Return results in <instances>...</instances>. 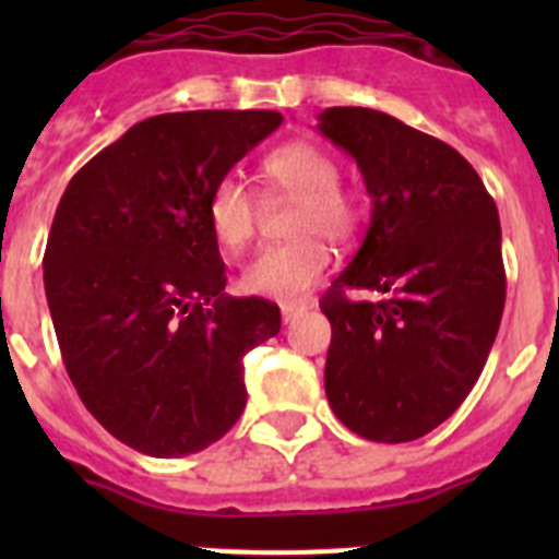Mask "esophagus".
<instances>
[{
  "instance_id": "34e87169",
  "label": "esophagus",
  "mask_w": 559,
  "mask_h": 559,
  "mask_svg": "<svg viewBox=\"0 0 559 559\" xmlns=\"http://www.w3.org/2000/svg\"><path fill=\"white\" fill-rule=\"evenodd\" d=\"M305 310H308V305H305V302H288V305H283V322H285V324L296 322V319H299V316H302Z\"/></svg>"
}]
</instances>
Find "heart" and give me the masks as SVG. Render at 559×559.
<instances>
[{
  "label": "heart",
  "instance_id": "obj_1",
  "mask_svg": "<svg viewBox=\"0 0 559 559\" xmlns=\"http://www.w3.org/2000/svg\"><path fill=\"white\" fill-rule=\"evenodd\" d=\"M263 173L271 187L299 199L290 226L299 240L260 251L243 269V285L265 299L299 302L333 263V249L322 235L347 240L358 229L360 206L353 192L338 187V165L333 156L313 142H288L271 151ZM206 215L212 235L229 251L243 249L254 237V195L237 176H226L215 185Z\"/></svg>",
  "mask_w": 559,
  "mask_h": 559
}]
</instances>
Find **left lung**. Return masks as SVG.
I'll list each match as a JSON object with an SVG mask.
<instances>
[{
	"instance_id": "obj_1",
	"label": "left lung",
	"mask_w": 559,
	"mask_h": 559,
	"mask_svg": "<svg viewBox=\"0 0 559 559\" xmlns=\"http://www.w3.org/2000/svg\"><path fill=\"white\" fill-rule=\"evenodd\" d=\"M316 128L353 156L372 199L367 237L322 299L324 392L358 437L412 442L462 406L496 341L507 299L496 201L462 153L389 114L338 106Z\"/></svg>"
}]
</instances>
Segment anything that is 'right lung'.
Instances as JSON below:
<instances>
[{
  "label": "right lung",
  "mask_w": 559,
  "mask_h": 559,
  "mask_svg": "<svg viewBox=\"0 0 559 559\" xmlns=\"http://www.w3.org/2000/svg\"><path fill=\"white\" fill-rule=\"evenodd\" d=\"M276 111H179L128 128L72 176L44 251L58 347L83 406L156 459L218 442L246 408L243 355L280 308L229 296L210 195Z\"/></svg>",
  "instance_id": "1"
}]
</instances>
